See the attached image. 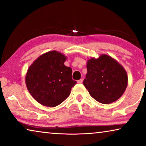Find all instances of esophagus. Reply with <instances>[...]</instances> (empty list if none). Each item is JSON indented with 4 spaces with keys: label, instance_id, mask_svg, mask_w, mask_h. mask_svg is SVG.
<instances>
[{
    "label": "esophagus",
    "instance_id": "34e87169",
    "mask_svg": "<svg viewBox=\"0 0 146 146\" xmlns=\"http://www.w3.org/2000/svg\"><path fill=\"white\" fill-rule=\"evenodd\" d=\"M77 82H78V83H79V84L82 83V82H83V79H80L79 80H78Z\"/></svg>",
    "mask_w": 146,
    "mask_h": 146
}]
</instances>
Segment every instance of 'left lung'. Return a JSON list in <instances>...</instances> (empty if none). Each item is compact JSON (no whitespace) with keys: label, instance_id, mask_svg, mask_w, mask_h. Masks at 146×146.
I'll list each match as a JSON object with an SVG mask.
<instances>
[{"label":"left lung","instance_id":"1","mask_svg":"<svg viewBox=\"0 0 146 146\" xmlns=\"http://www.w3.org/2000/svg\"><path fill=\"white\" fill-rule=\"evenodd\" d=\"M86 67L84 85L97 101L109 104L123 95L128 85L127 73L115 59L102 54L98 58L89 59Z\"/></svg>","mask_w":146,"mask_h":146}]
</instances>
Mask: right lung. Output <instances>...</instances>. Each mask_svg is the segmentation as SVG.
Masks as SVG:
<instances>
[{"instance_id": "add662e5", "label": "right lung", "mask_w": 146, "mask_h": 146, "mask_svg": "<svg viewBox=\"0 0 146 146\" xmlns=\"http://www.w3.org/2000/svg\"><path fill=\"white\" fill-rule=\"evenodd\" d=\"M66 58L60 52L49 51L39 56L27 70V90L33 99L43 106L54 107L60 105L76 84L72 78V68L64 65Z\"/></svg>"}]
</instances>
